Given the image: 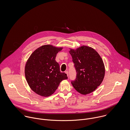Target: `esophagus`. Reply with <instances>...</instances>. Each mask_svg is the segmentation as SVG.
I'll return each instance as SVG.
<instances>
[{
    "instance_id": "34e87169",
    "label": "esophagus",
    "mask_w": 130,
    "mask_h": 130,
    "mask_svg": "<svg viewBox=\"0 0 130 130\" xmlns=\"http://www.w3.org/2000/svg\"><path fill=\"white\" fill-rule=\"evenodd\" d=\"M65 73L67 74V76H69V72H68V71H66V72H65Z\"/></svg>"
}]
</instances>
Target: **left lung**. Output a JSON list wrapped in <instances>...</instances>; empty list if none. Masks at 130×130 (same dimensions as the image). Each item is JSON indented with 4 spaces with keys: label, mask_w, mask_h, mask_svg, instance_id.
Listing matches in <instances>:
<instances>
[{
    "label": "left lung",
    "mask_w": 130,
    "mask_h": 130,
    "mask_svg": "<svg viewBox=\"0 0 130 130\" xmlns=\"http://www.w3.org/2000/svg\"><path fill=\"white\" fill-rule=\"evenodd\" d=\"M70 50L77 73L75 80L72 82L73 87L83 95L92 93L100 86L105 76L102 58L95 50L87 45Z\"/></svg>",
    "instance_id": "obj_1"
}]
</instances>
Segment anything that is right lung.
<instances>
[{
    "mask_svg": "<svg viewBox=\"0 0 130 130\" xmlns=\"http://www.w3.org/2000/svg\"><path fill=\"white\" fill-rule=\"evenodd\" d=\"M63 47L51 44L42 45L29 57L24 69L27 83L37 94L46 97L56 92L60 83L68 79L67 74L61 73L55 60L57 54Z\"/></svg>",
    "mask_w": 130,
    "mask_h": 130,
    "instance_id": "1",
    "label": "right lung"
}]
</instances>
